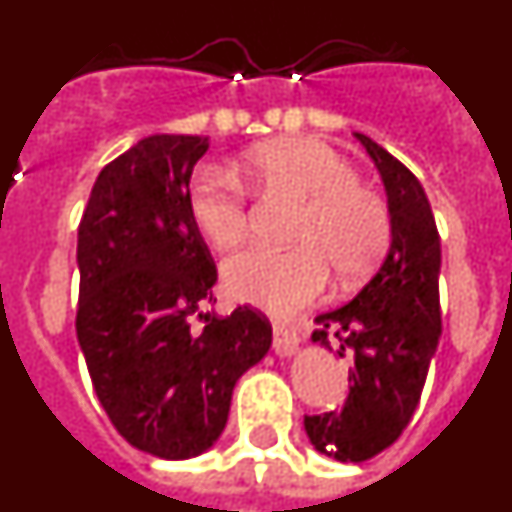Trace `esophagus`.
Listing matches in <instances>:
<instances>
[{
  "instance_id": "obj_1",
  "label": "esophagus",
  "mask_w": 512,
  "mask_h": 512,
  "mask_svg": "<svg viewBox=\"0 0 512 512\" xmlns=\"http://www.w3.org/2000/svg\"><path fill=\"white\" fill-rule=\"evenodd\" d=\"M300 346V336L295 328L287 325H274V354L277 356H292Z\"/></svg>"
}]
</instances>
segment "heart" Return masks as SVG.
<instances>
[{
  "instance_id": "obj_1",
  "label": "heart",
  "mask_w": 512,
  "mask_h": 512,
  "mask_svg": "<svg viewBox=\"0 0 512 512\" xmlns=\"http://www.w3.org/2000/svg\"><path fill=\"white\" fill-rule=\"evenodd\" d=\"M246 171L269 192L305 200V210L292 233L297 248L256 246L225 264V289L233 300L289 318L323 295L328 265L338 279L354 282L390 246L392 217L384 200L359 184L354 166L323 140L284 138L253 148ZM187 210L210 246L233 248L248 235L246 194L228 171H197Z\"/></svg>"
}]
</instances>
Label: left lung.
Returning a JSON list of instances; mask_svg holds the SVG:
<instances>
[{
  "mask_svg": "<svg viewBox=\"0 0 512 512\" xmlns=\"http://www.w3.org/2000/svg\"><path fill=\"white\" fill-rule=\"evenodd\" d=\"M356 138L382 174L392 243L354 300L315 318L312 341L330 348L333 333L338 356L351 354L354 366L343 408L305 415V431L320 454L359 464L392 446L418 408L441 338V238L413 171L372 138Z\"/></svg>",
  "mask_w": 512,
  "mask_h": 512,
  "instance_id": "obj_1",
  "label": "left lung"
}]
</instances>
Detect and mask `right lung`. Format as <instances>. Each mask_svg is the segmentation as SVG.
I'll list each match as a JSON object with an SVG mask.
<instances>
[{
  "mask_svg": "<svg viewBox=\"0 0 512 512\" xmlns=\"http://www.w3.org/2000/svg\"><path fill=\"white\" fill-rule=\"evenodd\" d=\"M202 135H148L99 171L79 223L76 336L94 392L125 441L192 459L220 438L235 382L271 346L243 305L217 318L215 261L187 210ZM197 314L206 328L191 330Z\"/></svg>",
  "mask_w": 512,
  "mask_h": 512,
  "instance_id": "1",
  "label": "right lung"
}]
</instances>
